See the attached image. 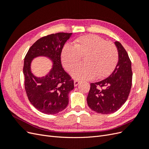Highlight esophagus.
<instances>
[{"label":"esophagus","mask_w":149,"mask_h":149,"mask_svg":"<svg viewBox=\"0 0 149 149\" xmlns=\"http://www.w3.org/2000/svg\"><path fill=\"white\" fill-rule=\"evenodd\" d=\"M80 83V81L79 80H74V86L76 87V86H77Z\"/></svg>","instance_id":"obj_1"}]
</instances>
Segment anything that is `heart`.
<instances>
[{"mask_svg": "<svg viewBox=\"0 0 149 149\" xmlns=\"http://www.w3.org/2000/svg\"><path fill=\"white\" fill-rule=\"evenodd\" d=\"M83 57L84 63L71 73L78 79H102L110 75L118 61L119 52L115 45L94 35H83L76 39L73 46L66 44L63 48L61 59L65 68L71 71Z\"/></svg>", "mask_w": 149, "mask_h": 149, "instance_id": "1", "label": "heart"}]
</instances>
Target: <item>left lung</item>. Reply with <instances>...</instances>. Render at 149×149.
<instances>
[{
	"mask_svg": "<svg viewBox=\"0 0 149 149\" xmlns=\"http://www.w3.org/2000/svg\"><path fill=\"white\" fill-rule=\"evenodd\" d=\"M114 43L119 52L118 64L109 77L91 83L87 97L88 106L102 114H111L119 109L127 101L132 86L131 61L121 43Z\"/></svg>",
	"mask_w": 149,
	"mask_h": 149,
	"instance_id": "1",
	"label": "left lung"
}]
</instances>
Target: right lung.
Wrapping results in <instances>:
<instances>
[{"instance_id":"right-lung-1","label":"right lung","mask_w":149,"mask_h":149,"mask_svg":"<svg viewBox=\"0 0 149 149\" xmlns=\"http://www.w3.org/2000/svg\"><path fill=\"white\" fill-rule=\"evenodd\" d=\"M71 35L57 33L40 38L25 57L23 72L26 95L31 104L42 113L57 114L68 104V94L74 88V81L63 68L61 53ZM38 56L47 57L53 63L49 73L42 77H37L31 71V61Z\"/></svg>"}]
</instances>
